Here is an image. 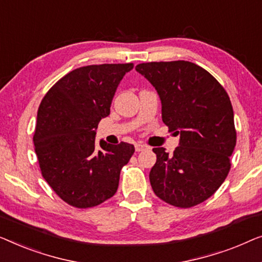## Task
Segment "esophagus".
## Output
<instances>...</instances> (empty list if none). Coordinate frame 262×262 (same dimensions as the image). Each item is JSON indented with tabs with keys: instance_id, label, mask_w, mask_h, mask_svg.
<instances>
[{
	"instance_id": "obj_1",
	"label": "esophagus",
	"mask_w": 262,
	"mask_h": 262,
	"mask_svg": "<svg viewBox=\"0 0 262 262\" xmlns=\"http://www.w3.org/2000/svg\"><path fill=\"white\" fill-rule=\"evenodd\" d=\"M148 148L146 145H142V143H136L135 145V150L136 152H141V150H145Z\"/></svg>"
}]
</instances>
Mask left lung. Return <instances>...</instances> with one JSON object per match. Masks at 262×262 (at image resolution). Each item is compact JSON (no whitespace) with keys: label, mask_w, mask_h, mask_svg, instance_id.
I'll list each match as a JSON object with an SVG mask.
<instances>
[{"label":"left lung","mask_w":262,"mask_h":262,"mask_svg":"<svg viewBox=\"0 0 262 262\" xmlns=\"http://www.w3.org/2000/svg\"><path fill=\"white\" fill-rule=\"evenodd\" d=\"M135 70L156 88L163 122L180 134L172 156L164 147L153 148L154 193L178 208L200 204L222 185L231 166L236 130L229 96L215 77L190 61L142 62Z\"/></svg>","instance_id":"8db88e82"}]
</instances>
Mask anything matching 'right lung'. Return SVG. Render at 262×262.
<instances>
[{"label":"right lung","instance_id":"right-lung-1","mask_svg":"<svg viewBox=\"0 0 262 262\" xmlns=\"http://www.w3.org/2000/svg\"><path fill=\"white\" fill-rule=\"evenodd\" d=\"M128 64L89 65L60 78L42 98L33 136L43 179L62 201L85 209L112 198L120 172L134 153L127 142L110 145L95 135Z\"/></svg>","mask_w":262,"mask_h":262}]
</instances>
